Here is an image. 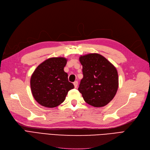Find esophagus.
<instances>
[{"mask_svg": "<svg viewBox=\"0 0 150 150\" xmlns=\"http://www.w3.org/2000/svg\"><path fill=\"white\" fill-rule=\"evenodd\" d=\"M73 84H74V87H75V88H76L77 87H78V81H74V82L73 83Z\"/></svg>", "mask_w": 150, "mask_h": 150, "instance_id": "esophagus-1", "label": "esophagus"}]
</instances>
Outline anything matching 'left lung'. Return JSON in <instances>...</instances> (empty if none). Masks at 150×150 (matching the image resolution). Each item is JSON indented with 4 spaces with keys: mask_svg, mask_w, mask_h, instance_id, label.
Instances as JSON below:
<instances>
[{
    "mask_svg": "<svg viewBox=\"0 0 150 150\" xmlns=\"http://www.w3.org/2000/svg\"><path fill=\"white\" fill-rule=\"evenodd\" d=\"M83 78L78 88L86 103L94 107L106 106L114 98L118 88V74L116 67L104 56L97 53L79 57Z\"/></svg>",
    "mask_w": 150,
    "mask_h": 150,
    "instance_id": "left-lung-1",
    "label": "left lung"
}]
</instances>
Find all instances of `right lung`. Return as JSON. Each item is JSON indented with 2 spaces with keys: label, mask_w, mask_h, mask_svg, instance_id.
Returning a JSON list of instances; mask_svg holds the SVG:
<instances>
[{
  "label": "right lung",
  "mask_w": 150,
  "mask_h": 150,
  "mask_svg": "<svg viewBox=\"0 0 150 150\" xmlns=\"http://www.w3.org/2000/svg\"><path fill=\"white\" fill-rule=\"evenodd\" d=\"M67 59L51 57L40 64L32 74L30 88L35 100L46 108H54L64 102L73 84L64 71Z\"/></svg>",
  "instance_id": "obj_1"
}]
</instances>
